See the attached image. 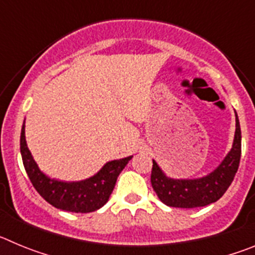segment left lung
Segmentation results:
<instances>
[{
  "label": "left lung",
  "mask_w": 255,
  "mask_h": 255,
  "mask_svg": "<svg viewBox=\"0 0 255 255\" xmlns=\"http://www.w3.org/2000/svg\"><path fill=\"white\" fill-rule=\"evenodd\" d=\"M235 123L233 147L217 167L206 176L173 179L167 176L153 159L150 182L162 203L175 208H198L215 203L226 193L238 172L242 157V130L236 112Z\"/></svg>",
  "instance_id": "8db88e82"
}]
</instances>
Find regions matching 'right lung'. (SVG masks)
I'll list each match as a JSON object with an SVG mask.
<instances>
[{"label":"right lung","mask_w":255,"mask_h":255,"mask_svg":"<svg viewBox=\"0 0 255 255\" xmlns=\"http://www.w3.org/2000/svg\"><path fill=\"white\" fill-rule=\"evenodd\" d=\"M20 153L26 173L35 190L49 204L62 211L89 213L100 209L110 199L116 180L132 155L108 161L97 173L80 181L53 179L40 170L25 139V120L20 135Z\"/></svg>","instance_id":"1"}]
</instances>
